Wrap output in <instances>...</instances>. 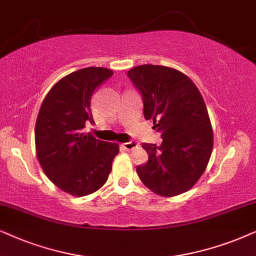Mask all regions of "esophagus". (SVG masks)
I'll return each instance as SVG.
<instances>
[{"label": "esophagus", "mask_w": 256, "mask_h": 256, "mask_svg": "<svg viewBox=\"0 0 256 256\" xmlns=\"http://www.w3.org/2000/svg\"><path fill=\"white\" fill-rule=\"evenodd\" d=\"M139 144L137 142H124V144H122V148L128 150V151H130V150H134V148H138Z\"/></svg>", "instance_id": "1"}]
</instances>
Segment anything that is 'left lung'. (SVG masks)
<instances>
[{"label": "left lung", "mask_w": 256, "mask_h": 256, "mask_svg": "<svg viewBox=\"0 0 256 256\" xmlns=\"http://www.w3.org/2000/svg\"><path fill=\"white\" fill-rule=\"evenodd\" d=\"M128 76L140 91L144 116L162 142L142 144L148 162L138 166L142 182L160 196H176L196 185L208 165L213 128L206 104L192 80L170 66L144 64Z\"/></svg>", "instance_id": "obj_1"}]
</instances>
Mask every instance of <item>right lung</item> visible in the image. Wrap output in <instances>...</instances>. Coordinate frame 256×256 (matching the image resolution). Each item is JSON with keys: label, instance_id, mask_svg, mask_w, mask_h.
Masks as SVG:
<instances>
[{"label": "right lung", "instance_id": "1", "mask_svg": "<svg viewBox=\"0 0 256 256\" xmlns=\"http://www.w3.org/2000/svg\"><path fill=\"white\" fill-rule=\"evenodd\" d=\"M106 68H84L60 78L44 97L35 126L36 156L50 182L70 196L97 192L106 182L117 142L96 139L83 128L94 122L91 97L111 77Z\"/></svg>", "mask_w": 256, "mask_h": 256}]
</instances>
